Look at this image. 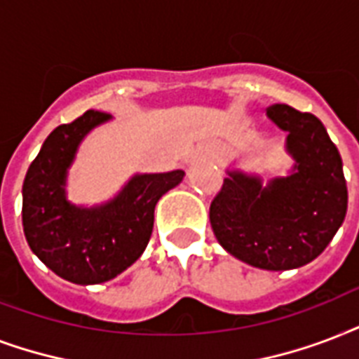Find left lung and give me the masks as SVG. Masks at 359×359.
<instances>
[{"instance_id": "1", "label": "left lung", "mask_w": 359, "mask_h": 359, "mask_svg": "<svg viewBox=\"0 0 359 359\" xmlns=\"http://www.w3.org/2000/svg\"><path fill=\"white\" fill-rule=\"evenodd\" d=\"M269 119L286 130L294 172L262 187L260 177L229 172L211 200L219 243L255 268L285 271L315 260L343 224L348 204L343 161L316 116L271 104Z\"/></svg>"}]
</instances>
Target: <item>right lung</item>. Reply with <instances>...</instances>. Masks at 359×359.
I'll list each match as a JSON object with an SVG mask.
<instances>
[{"label": "right lung", "instance_id": "right-lung-1", "mask_svg": "<svg viewBox=\"0 0 359 359\" xmlns=\"http://www.w3.org/2000/svg\"><path fill=\"white\" fill-rule=\"evenodd\" d=\"M110 114L88 110L55 127L27 168L22 223L32 251L55 275L76 285L114 279L138 260L154 230L155 204L185 172L140 174L99 208H76L65 198V176L76 148Z\"/></svg>", "mask_w": 359, "mask_h": 359}]
</instances>
